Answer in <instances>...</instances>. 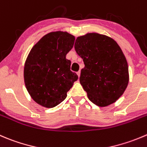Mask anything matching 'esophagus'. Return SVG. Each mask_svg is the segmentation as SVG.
<instances>
[{
  "label": "esophagus",
  "mask_w": 147,
  "mask_h": 147,
  "mask_svg": "<svg viewBox=\"0 0 147 147\" xmlns=\"http://www.w3.org/2000/svg\"><path fill=\"white\" fill-rule=\"evenodd\" d=\"M77 75H78V76L80 78V71L79 70L78 72H77Z\"/></svg>",
  "instance_id": "obj_1"
}]
</instances>
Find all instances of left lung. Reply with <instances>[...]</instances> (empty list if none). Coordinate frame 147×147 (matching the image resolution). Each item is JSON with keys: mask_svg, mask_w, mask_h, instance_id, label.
Returning a JSON list of instances; mask_svg holds the SVG:
<instances>
[{"mask_svg": "<svg viewBox=\"0 0 147 147\" xmlns=\"http://www.w3.org/2000/svg\"><path fill=\"white\" fill-rule=\"evenodd\" d=\"M75 49L85 64L80 82L91 102L100 107L116 102L129 83V67L112 38L98 33L78 36Z\"/></svg>", "mask_w": 147, "mask_h": 147, "instance_id": "8db88e82", "label": "left lung"}]
</instances>
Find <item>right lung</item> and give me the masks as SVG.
I'll return each mask as SVG.
<instances>
[{"label": "right lung", "mask_w": 147, "mask_h": 147, "mask_svg": "<svg viewBox=\"0 0 147 147\" xmlns=\"http://www.w3.org/2000/svg\"><path fill=\"white\" fill-rule=\"evenodd\" d=\"M75 39L66 31L50 32L33 47L27 57L24 70L26 88L42 106L50 108L59 105L78 79L70 70V60L66 59Z\"/></svg>", "instance_id": "obj_1"}]
</instances>
